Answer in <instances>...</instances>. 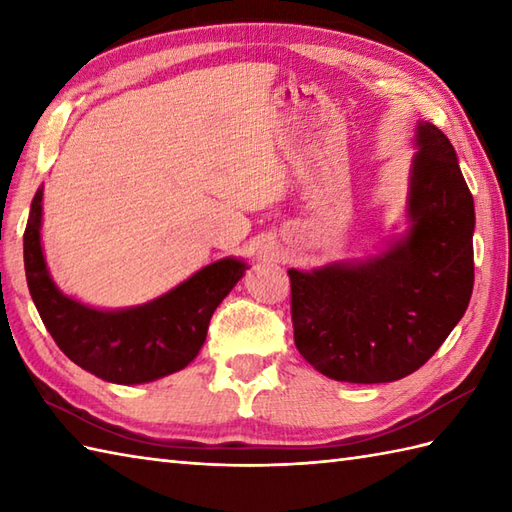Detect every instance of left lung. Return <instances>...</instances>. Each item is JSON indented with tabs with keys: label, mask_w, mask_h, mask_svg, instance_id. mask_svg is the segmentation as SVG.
<instances>
[{
	"label": "left lung",
	"mask_w": 512,
	"mask_h": 512,
	"mask_svg": "<svg viewBox=\"0 0 512 512\" xmlns=\"http://www.w3.org/2000/svg\"><path fill=\"white\" fill-rule=\"evenodd\" d=\"M409 233L363 264L288 270L299 354L343 383H391L416 372L451 334L473 292V195L455 149L420 123Z\"/></svg>",
	"instance_id": "1"
}]
</instances>
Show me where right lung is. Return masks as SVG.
<instances>
[{
	"label": "right lung",
	"mask_w": 512,
	"mask_h": 512,
	"mask_svg": "<svg viewBox=\"0 0 512 512\" xmlns=\"http://www.w3.org/2000/svg\"><path fill=\"white\" fill-rule=\"evenodd\" d=\"M41 198L35 193L24 233V266L39 317L59 350L107 383L138 385L187 367L204 345L215 308L242 279L233 257L202 268L145 306L103 312L61 295L41 250Z\"/></svg>",
	"instance_id": "obj_1"
}]
</instances>
